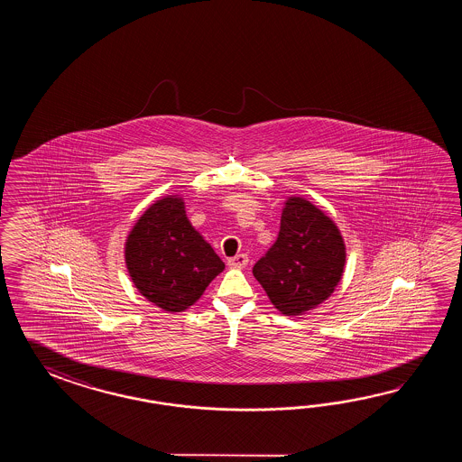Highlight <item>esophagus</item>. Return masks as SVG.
<instances>
[{
    "label": "esophagus",
    "instance_id": "esophagus-1",
    "mask_svg": "<svg viewBox=\"0 0 462 462\" xmlns=\"http://www.w3.org/2000/svg\"><path fill=\"white\" fill-rule=\"evenodd\" d=\"M247 263H249V257L245 254H237L231 257V259H227V265L235 267V269H241V267L247 265Z\"/></svg>",
    "mask_w": 462,
    "mask_h": 462
}]
</instances>
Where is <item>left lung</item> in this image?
<instances>
[{
  "instance_id": "obj_1",
  "label": "left lung",
  "mask_w": 462,
  "mask_h": 462,
  "mask_svg": "<svg viewBox=\"0 0 462 462\" xmlns=\"http://www.w3.org/2000/svg\"><path fill=\"white\" fill-rule=\"evenodd\" d=\"M345 245L334 221L304 198H289L274 245L253 267L279 312L300 315L328 299L344 274Z\"/></svg>"
}]
</instances>
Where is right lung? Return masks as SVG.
<instances>
[{"mask_svg": "<svg viewBox=\"0 0 462 462\" xmlns=\"http://www.w3.org/2000/svg\"><path fill=\"white\" fill-rule=\"evenodd\" d=\"M125 263L138 292L167 312L187 310L225 269L178 197L158 199L140 217L125 243Z\"/></svg>", "mask_w": 462, "mask_h": 462, "instance_id": "1", "label": "right lung"}]
</instances>
